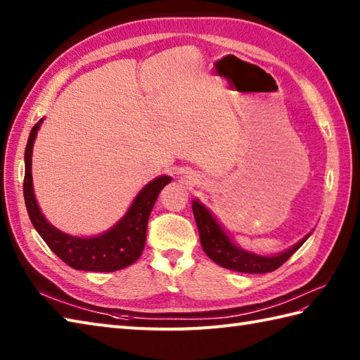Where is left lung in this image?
Segmentation results:
<instances>
[{
  "mask_svg": "<svg viewBox=\"0 0 360 360\" xmlns=\"http://www.w3.org/2000/svg\"><path fill=\"white\" fill-rule=\"evenodd\" d=\"M193 215L196 219L198 231H200V240L202 250L212 258L217 264L226 267V269H232L236 272L244 274H266L272 272L275 269L288 262L290 255L298 250V248L304 243V238L294 248L283 252L280 255L275 257H259L250 252H244L240 248L227 238V235L223 232V229L210 215V212L204 207L202 204L193 201Z\"/></svg>",
  "mask_w": 360,
  "mask_h": 360,
  "instance_id": "left-lung-1",
  "label": "left lung"
}]
</instances>
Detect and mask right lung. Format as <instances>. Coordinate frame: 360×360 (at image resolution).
<instances>
[{"instance_id": "obj_1", "label": "right lung", "mask_w": 360, "mask_h": 360, "mask_svg": "<svg viewBox=\"0 0 360 360\" xmlns=\"http://www.w3.org/2000/svg\"><path fill=\"white\" fill-rule=\"evenodd\" d=\"M41 122L43 119L38 120L35 127L30 129L25 153L26 170L25 184H22L26 209L37 232L40 233L53 254L77 271L114 272L133 264L142 255L145 248L147 224L153 205H155L160 190L172 181V178L160 176V178L151 181L148 186H145L142 192L136 196L127 215L110 232L94 236V238H77V236L62 233L44 219L34 196L30 164H32V148L37 129L40 128Z\"/></svg>"}]
</instances>
